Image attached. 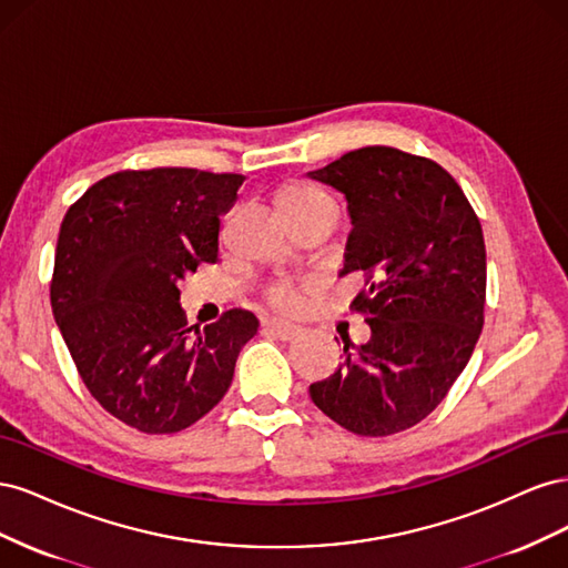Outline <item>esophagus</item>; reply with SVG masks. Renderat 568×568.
<instances>
[{
	"mask_svg": "<svg viewBox=\"0 0 568 568\" xmlns=\"http://www.w3.org/2000/svg\"><path fill=\"white\" fill-rule=\"evenodd\" d=\"M263 326L270 334H274L282 341H294L301 334V326L291 324L286 320H280V317H263Z\"/></svg>",
	"mask_w": 568,
	"mask_h": 568,
	"instance_id": "1",
	"label": "esophagus"
}]
</instances>
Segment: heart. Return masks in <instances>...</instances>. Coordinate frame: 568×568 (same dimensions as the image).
Returning a JSON list of instances; mask_svg holds the SVG:
<instances>
[{"instance_id":"obj_1","label":"heart","mask_w":568,"mask_h":568,"mask_svg":"<svg viewBox=\"0 0 568 568\" xmlns=\"http://www.w3.org/2000/svg\"><path fill=\"white\" fill-rule=\"evenodd\" d=\"M326 196L322 192H317V189L307 186V184H288L284 186L280 196H277V203H280V211H301V209H307V205L313 203H320L324 201ZM274 301H277L280 305L284 307H291L296 303V291L294 288H280L277 294H274Z\"/></svg>"}]
</instances>
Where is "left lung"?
I'll use <instances>...</instances> for the list:
<instances>
[{"label":"left lung","mask_w":568,"mask_h":568,"mask_svg":"<svg viewBox=\"0 0 568 568\" xmlns=\"http://www.w3.org/2000/svg\"><path fill=\"white\" fill-rule=\"evenodd\" d=\"M348 203L338 277L363 272L353 301L372 336L343 338V363L311 386L313 403L357 436H390L440 405L484 326L486 244L445 170L390 146H365L307 173Z\"/></svg>","instance_id":"left-lung-1"}]
</instances>
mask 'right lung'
Returning a JSON list of instances; mask_svg holds the SVG:
<instances>
[{
  "instance_id": "right-lung-1",
  "label": "right lung",
  "mask_w": 568,
  "mask_h": 568,
  "mask_svg": "<svg viewBox=\"0 0 568 568\" xmlns=\"http://www.w3.org/2000/svg\"><path fill=\"white\" fill-rule=\"evenodd\" d=\"M242 175L194 168L125 170L68 209L54 257L51 311L84 386L144 434H175L227 393L257 317L227 311L186 326L180 282L220 255V215Z\"/></svg>"
}]
</instances>
